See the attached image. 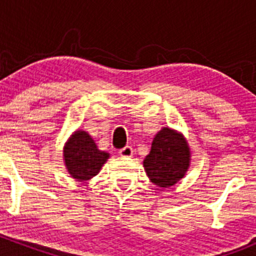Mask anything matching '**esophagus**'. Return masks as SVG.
<instances>
[{"label": "esophagus", "instance_id": "34e87169", "mask_svg": "<svg viewBox=\"0 0 256 256\" xmlns=\"http://www.w3.org/2000/svg\"><path fill=\"white\" fill-rule=\"evenodd\" d=\"M118 154H120L121 157H132V154H134L132 147L125 146L124 148H121L120 151H118Z\"/></svg>", "mask_w": 256, "mask_h": 256}]
</instances>
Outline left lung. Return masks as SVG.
Instances as JSON below:
<instances>
[{"instance_id":"left-lung-1","label":"left lung","mask_w":256,"mask_h":256,"mask_svg":"<svg viewBox=\"0 0 256 256\" xmlns=\"http://www.w3.org/2000/svg\"><path fill=\"white\" fill-rule=\"evenodd\" d=\"M190 164V148L182 132L162 128L152 141L151 151L144 157L147 177L157 187L168 188L180 182Z\"/></svg>"}]
</instances>
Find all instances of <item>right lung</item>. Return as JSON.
I'll return each mask as SVG.
<instances>
[{
	"instance_id": "right-lung-1",
	"label": "right lung",
	"mask_w": 256,
	"mask_h": 256,
	"mask_svg": "<svg viewBox=\"0 0 256 256\" xmlns=\"http://www.w3.org/2000/svg\"><path fill=\"white\" fill-rule=\"evenodd\" d=\"M109 157V152L98 148L92 136L80 128L72 134L63 147V161L66 171L79 182L96 176Z\"/></svg>"
}]
</instances>
